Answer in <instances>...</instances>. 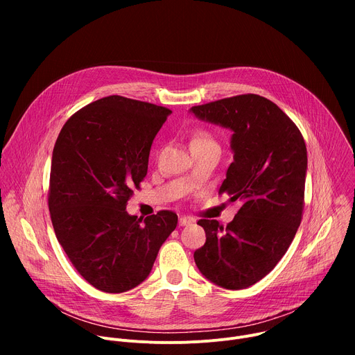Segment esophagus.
I'll return each mask as SVG.
<instances>
[{
	"mask_svg": "<svg viewBox=\"0 0 355 355\" xmlns=\"http://www.w3.org/2000/svg\"><path fill=\"white\" fill-rule=\"evenodd\" d=\"M192 222H193V220H192L191 218H188V216H181L180 220H178L180 226H188V225H191Z\"/></svg>",
	"mask_w": 355,
	"mask_h": 355,
	"instance_id": "34e87169",
	"label": "esophagus"
}]
</instances>
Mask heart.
I'll list each match as a JSON object with an SVG mask.
<instances>
[{
    "label": "heart",
    "mask_w": 355,
    "mask_h": 355,
    "mask_svg": "<svg viewBox=\"0 0 355 355\" xmlns=\"http://www.w3.org/2000/svg\"><path fill=\"white\" fill-rule=\"evenodd\" d=\"M189 146L191 147H195V146H216V147H219L218 141L215 140L212 133L205 129H199L192 133Z\"/></svg>",
    "instance_id": "1"
}]
</instances>
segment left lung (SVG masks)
<instances>
[{
  "label": "left lung",
  "instance_id": "1",
  "mask_svg": "<svg viewBox=\"0 0 355 355\" xmlns=\"http://www.w3.org/2000/svg\"><path fill=\"white\" fill-rule=\"evenodd\" d=\"M202 121L233 130V163L219 193L241 207L226 226L200 219L207 241L193 252L211 282L244 289L270 274L289 248L305 207L306 144L297 126L272 101L243 94L196 105Z\"/></svg>",
  "mask_w": 355,
  "mask_h": 355
}]
</instances>
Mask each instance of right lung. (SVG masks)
Returning <instances> with one entry per match:
<instances>
[{"label":"right lung","instance_id":"1","mask_svg":"<svg viewBox=\"0 0 355 355\" xmlns=\"http://www.w3.org/2000/svg\"><path fill=\"white\" fill-rule=\"evenodd\" d=\"M168 108L111 95L77 111L56 140L49 211L59 243L92 286L121 293L143 282L177 227L171 211L126 212L147 174L150 147Z\"/></svg>","mask_w":355,"mask_h":355}]
</instances>
